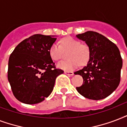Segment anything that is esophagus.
<instances>
[{
  "label": "esophagus",
  "mask_w": 127,
  "mask_h": 127,
  "mask_svg": "<svg viewBox=\"0 0 127 127\" xmlns=\"http://www.w3.org/2000/svg\"><path fill=\"white\" fill-rule=\"evenodd\" d=\"M64 73L65 74L68 75H73V72H72V71H65Z\"/></svg>",
  "instance_id": "esophagus-1"
}]
</instances>
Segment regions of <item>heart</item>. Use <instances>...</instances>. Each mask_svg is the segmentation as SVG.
Returning <instances> with one entry per match:
<instances>
[{
  "mask_svg": "<svg viewBox=\"0 0 127 127\" xmlns=\"http://www.w3.org/2000/svg\"><path fill=\"white\" fill-rule=\"evenodd\" d=\"M68 60L62 61L58 64L60 68L71 71L79 66L85 65L90 58V49L85 44H81L79 40L72 37H66L60 40V45L54 43L50 48L49 54L51 58L59 61L68 53Z\"/></svg>",
  "mask_w": 127,
  "mask_h": 127,
  "instance_id": "heart-1",
  "label": "heart"
}]
</instances>
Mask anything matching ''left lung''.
<instances>
[{
    "label": "left lung",
    "mask_w": 127,
    "mask_h": 127,
    "mask_svg": "<svg viewBox=\"0 0 127 127\" xmlns=\"http://www.w3.org/2000/svg\"><path fill=\"white\" fill-rule=\"evenodd\" d=\"M90 49L87 65L74 73L83 79L76 89L85 98L100 100L110 95L119 85L123 60L120 51L113 42L103 35L88 31L77 34Z\"/></svg>",
    "instance_id": "left-lung-1"
}]
</instances>
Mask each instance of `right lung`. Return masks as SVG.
I'll list each match as a JSON object with an SVG mask.
<instances>
[{
    "label": "right lung",
    "instance_id": "add662e5",
    "mask_svg": "<svg viewBox=\"0 0 127 127\" xmlns=\"http://www.w3.org/2000/svg\"><path fill=\"white\" fill-rule=\"evenodd\" d=\"M56 38L34 34L21 42L10 56L8 79L13 95L22 103L37 104L52 92L64 71L57 69L49 54Z\"/></svg>",
    "mask_w": 127,
    "mask_h": 127
}]
</instances>
